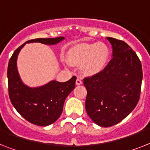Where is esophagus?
<instances>
[{
    "mask_svg": "<svg viewBox=\"0 0 150 150\" xmlns=\"http://www.w3.org/2000/svg\"><path fill=\"white\" fill-rule=\"evenodd\" d=\"M76 85H80L82 84V80L81 79V78H78L77 79H76Z\"/></svg>",
    "mask_w": 150,
    "mask_h": 150,
    "instance_id": "1",
    "label": "esophagus"
}]
</instances>
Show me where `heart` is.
I'll return each mask as SVG.
<instances>
[{"instance_id":"obj_1","label":"heart","mask_w":150,"mask_h":150,"mask_svg":"<svg viewBox=\"0 0 150 150\" xmlns=\"http://www.w3.org/2000/svg\"><path fill=\"white\" fill-rule=\"evenodd\" d=\"M109 57V50L106 45L95 42L81 44L72 48L68 54L71 65L82 66L87 75H94L102 71Z\"/></svg>"}]
</instances>
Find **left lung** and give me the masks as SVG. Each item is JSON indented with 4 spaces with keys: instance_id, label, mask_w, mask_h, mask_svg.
Wrapping results in <instances>:
<instances>
[{
    "instance_id": "1",
    "label": "left lung",
    "mask_w": 150,
    "mask_h": 150,
    "mask_svg": "<svg viewBox=\"0 0 150 150\" xmlns=\"http://www.w3.org/2000/svg\"><path fill=\"white\" fill-rule=\"evenodd\" d=\"M107 40L113 48V58L102 71L83 79L87 114L104 127L118 124L136 108L143 79L141 62L132 48L122 40Z\"/></svg>"
}]
</instances>
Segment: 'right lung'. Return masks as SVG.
Returning <instances> with one entry per match:
<instances>
[{
  "label": "right lung",
  "instance_id": "right-lung-1",
  "mask_svg": "<svg viewBox=\"0 0 150 150\" xmlns=\"http://www.w3.org/2000/svg\"><path fill=\"white\" fill-rule=\"evenodd\" d=\"M57 38H38L26 41L13 52L7 68L8 92L11 101L19 114L31 124L48 126L53 124L61 115L65 98L75 88L76 77L66 82L52 81L40 88H29L19 76L17 59L19 52L27 42H41L54 45L64 40Z\"/></svg>",
  "mask_w": 150,
  "mask_h": 150
}]
</instances>
